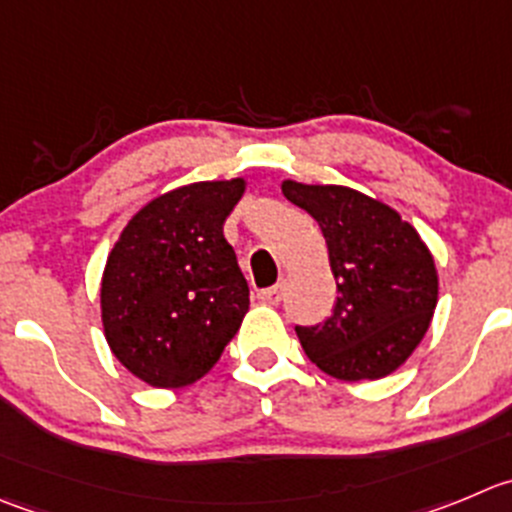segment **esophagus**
<instances>
[{
  "label": "esophagus",
  "mask_w": 512,
  "mask_h": 512,
  "mask_svg": "<svg viewBox=\"0 0 512 512\" xmlns=\"http://www.w3.org/2000/svg\"><path fill=\"white\" fill-rule=\"evenodd\" d=\"M259 299L266 301V304H279V301L284 299V286L276 284V286H269V289H261Z\"/></svg>",
  "instance_id": "34e87169"
}]
</instances>
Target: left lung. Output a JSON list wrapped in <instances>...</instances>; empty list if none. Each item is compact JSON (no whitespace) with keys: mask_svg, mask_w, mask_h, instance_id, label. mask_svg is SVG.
I'll list each match as a JSON object with an SVG mask.
<instances>
[{"mask_svg":"<svg viewBox=\"0 0 512 512\" xmlns=\"http://www.w3.org/2000/svg\"><path fill=\"white\" fill-rule=\"evenodd\" d=\"M281 191L319 223L339 291L329 319L296 324L306 357L344 382L394 372L422 342L437 304L427 246L397 211L352 188L286 180Z\"/></svg>","mask_w":512,"mask_h":512,"instance_id":"1","label":"left lung"}]
</instances>
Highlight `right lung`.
I'll return each mask as SVG.
<instances>
[{
  "mask_svg": "<svg viewBox=\"0 0 512 512\" xmlns=\"http://www.w3.org/2000/svg\"><path fill=\"white\" fill-rule=\"evenodd\" d=\"M243 180L193 183L135 213L107 256L102 324L115 357L153 387H186L221 359L248 311L223 223Z\"/></svg>",
  "mask_w": 512,
  "mask_h": 512,
  "instance_id": "right-lung-1",
  "label": "right lung"
}]
</instances>
